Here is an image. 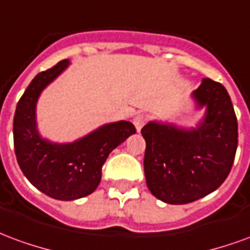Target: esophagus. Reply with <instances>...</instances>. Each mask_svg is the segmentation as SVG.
Wrapping results in <instances>:
<instances>
[{"mask_svg": "<svg viewBox=\"0 0 250 250\" xmlns=\"http://www.w3.org/2000/svg\"><path fill=\"white\" fill-rule=\"evenodd\" d=\"M143 125H145V116H143V115H138V116H135V119H134V125H135V128L138 132L142 130Z\"/></svg>", "mask_w": 250, "mask_h": 250, "instance_id": "1", "label": "esophagus"}]
</instances>
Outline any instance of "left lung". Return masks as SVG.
<instances>
[{"label": "left lung", "instance_id": "left-lung-1", "mask_svg": "<svg viewBox=\"0 0 250 250\" xmlns=\"http://www.w3.org/2000/svg\"><path fill=\"white\" fill-rule=\"evenodd\" d=\"M191 99L194 111L204 109L195 127L150 120L142 128L147 188L166 204H190L213 193L236 157L238 125L225 87L204 79Z\"/></svg>", "mask_w": 250, "mask_h": 250}]
</instances>
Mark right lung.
Returning a JSON list of instances; mask_svg holds the SVG:
<instances>
[{
	"label": "right lung",
	"mask_w": 250,
	"mask_h": 250,
	"mask_svg": "<svg viewBox=\"0 0 250 250\" xmlns=\"http://www.w3.org/2000/svg\"><path fill=\"white\" fill-rule=\"evenodd\" d=\"M69 64V60H62L39 73L20 99L13 120L14 151L20 168L36 188L59 201H75L93 193L109 152L136 132L132 123L119 120L68 143L52 142L41 135L37 102Z\"/></svg>",
	"instance_id": "add662e5"
}]
</instances>
